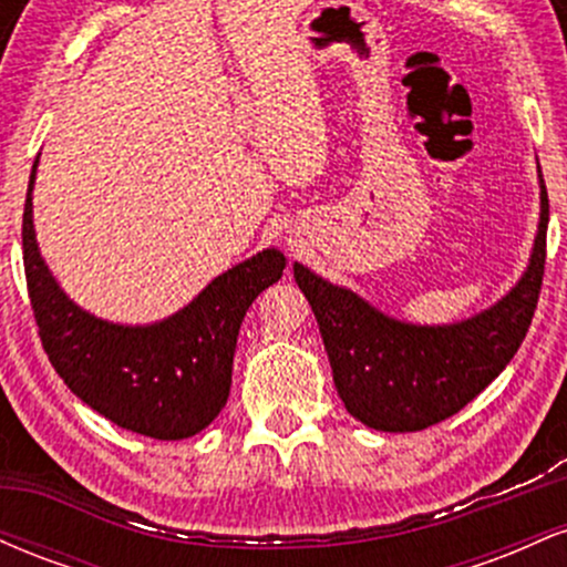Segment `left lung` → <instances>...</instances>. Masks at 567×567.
Returning a JSON list of instances; mask_svg holds the SVG:
<instances>
[{"label":"left lung","mask_w":567,"mask_h":567,"mask_svg":"<svg viewBox=\"0 0 567 567\" xmlns=\"http://www.w3.org/2000/svg\"><path fill=\"white\" fill-rule=\"evenodd\" d=\"M538 178L542 220L528 269L472 320L437 328L392 320L357 292L292 264L320 324L338 396L357 421L379 432H421L458 413L509 365L530 328L544 279L549 197L542 171Z\"/></svg>","instance_id":"obj_1"}]
</instances>
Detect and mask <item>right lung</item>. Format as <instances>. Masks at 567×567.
<instances>
[{"label":"right lung","mask_w":567,"mask_h":567,"mask_svg":"<svg viewBox=\"0 0 567 567\" xmlns=\"http://www.w3.org/2000/svg\"><path fill=\"white\" fill-rule=\"evenodd\" d=\"M37 162L23 207V269L39 338L55 373L84 405L130 432L154 440L202 432L229 400L245 311L282 277L285 256L269 247L247 258L162 322L133 328L97 320L69 301L39 256L31 218Z\"/></svg>","instance_id":"right-lung-1"}]
</instances>
